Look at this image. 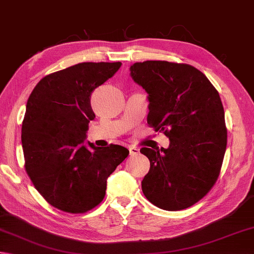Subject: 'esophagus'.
<instances>
[{
    "label": "esophagus",
    "mask_w": 254,
    "mask_h": 254,
    "mask_svg": "<svg viewBox=\"0 0 254 254\" xmlns=\"http://www.w3.org/2000/svg\"><path fill=\"white\" fill-rule=\"evenodd\" d=\"M129 154H130V156H137L139 154V149L136 147H130L129 148Z\"/></svg>",
    "instance_id": "obj_1"
}]
</instances>
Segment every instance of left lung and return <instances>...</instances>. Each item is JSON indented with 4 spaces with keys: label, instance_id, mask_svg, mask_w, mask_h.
I'll return each mask as SVG.
<instances>
[{
    "label": "left lung",
    "instance_id": "1",
    "mask_svg": "<svg viewBox=\"0 0 254 254\" xmlns=\"http://www.w3.org/2000/svg\"><path fill=\"white\" fill-rule=\"evenodd\" d=\"M130 76L148 94L147 123L169 138V147H143L150 169L141 181L156 207L177 211L207 194L220 174L227 148L224 111L218 90L188 64L146 61Z\"/></svg>",
    "mask_w": 254,
    "mask_h": 254
}]
</instances>
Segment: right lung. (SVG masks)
<instances>
[{
	"instance_id": "1",
	"label": "right lung",
	"mask_w": 254,
	"mask_h": 254,
	"mask_svg": "<svg viewBox=\"0 0 254 254\" xmlns=\"http://www.w3.org/2000/svg\"><path fill=\"white\" fill-rule=\"evenodd\" d=\"M122 66L79 63L43 77L33 89L22 124L25 170L53 207L84 213L103 201L107 178L129 150L119 145H85L95 118L90 95Z\"/></svg>"
}]
</instances>
